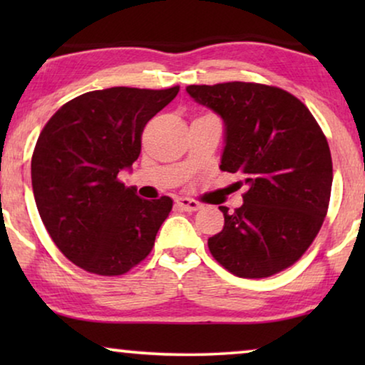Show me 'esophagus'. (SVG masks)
I'll use <instances>...</instances> for the list:
<instances>
[{"label": "esophagus", "instance_id": "esophagus-1", "mask_svg": "<svg viewBox=\"0 0 365 365\" xmlns=\"http://www.w3.org/2000/svg\"><path fill=\"white\" fill-rule=\"evenodd\" d=\"M176 204L186 212H194L197 211V209H201V202L194 201V199H189V197H179Z\"/></svg>", "mask_w": 365, "mask_h": 365}]
</instances>
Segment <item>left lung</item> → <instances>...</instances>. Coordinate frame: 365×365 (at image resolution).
<instances>
[{"instance_id": "left-lung-1", "label": "left lung", "mask_w": 365, "mask_h": 365, "mask_svg": "<svg viewBox=\"0 0 365 365\" xmlns=\"http://www.w3.org/2000/svg\"><path fill=\"white\" fill-rule=\"evenodd\" d=\"M224 123L222 171L242 176V206H221L224 227L209 237L212 257L237 277H269L292 266L327 214L332 159L311 111L291 93L257 83L186 88Z\"/></svg>"}]
</instances>
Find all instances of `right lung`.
I'll return each instance as SVG.
<instances>
[{"instance_id":"1","label":"right lung","mask_w":365,"mask_h":365,"mask_svg":"<svg viewBox=\"0 0 365 365\" xmlns=\"http://www.w3.org/2000/svg\"><path fill=\"white\" fill-rule=\"evenodd\" d=\"M168 89L108 88L71 99L39 134L31 159L36 207L59 251L84 271L121 276L151 252L173 199H143L118 181L141 153Z\"/></svg>"}]
</instances>
